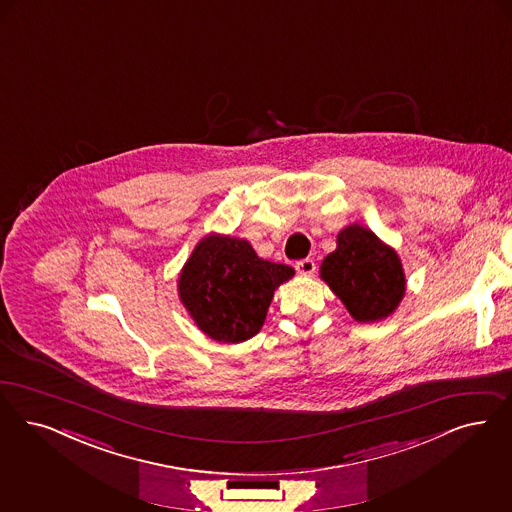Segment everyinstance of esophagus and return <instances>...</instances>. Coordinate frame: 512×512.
I'll use <instances>...</instances> for the list:
<instances>
[{
	"mask_svg": "<svg viewBox=\"0 0 512 512\" xmlns=\"http://www.w3.org/2000/svg\"><path fill=\"white\" fill-rule=\"evenodd\" d=\"M295 268H297L300 276H312L316 272V263L312 259H302L295 265Z\"/></svg>",
	"mask_w": 512,
	"mask_h": 512,
	"instance_id": "esophagus-1",
	"label": "esophagus"
}]
</instances>
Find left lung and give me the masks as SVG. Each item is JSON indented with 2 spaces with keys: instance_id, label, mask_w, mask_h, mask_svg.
Instances as JSON below:
<instances>
[{
  "instance_id": "8db88e82",
  "label": "left lung",
  "mask_w": 512,
  "mask_h": 512,
  "mask_svg": "<svg viewBox=\"0 0 512 512\" xmlns=\"http://www.w3.org/2000/svg\"><path fill=\"white\" fill-rule=\"evenodd\" d=\"M319 276L359 323L389 318L405 297L399 253L359 223L338 232L336 249L323 259Z\"/></svg>"
}]
</instances>
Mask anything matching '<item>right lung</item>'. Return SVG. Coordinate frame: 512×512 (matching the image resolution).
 I'll return each mask as SVG.
<instances>
[{
    "label": "right lung",
    "instance_id": "add662e5",
    "mask_svg": "<svg viewBox=\"0 0 512 512\" xmlns=\"http://www.w3.org/2000/svg\"><path fill=\"white\" fill-rule=\"evenodd\" d=\"M293 276L291 266L261 259L244 238L212 232L181 268L177 295L204 335L238 344L261 331L274 291Z\"/></svg>",
    "mask_w": 512,
    "mask_h": 512
}]
</instances>
